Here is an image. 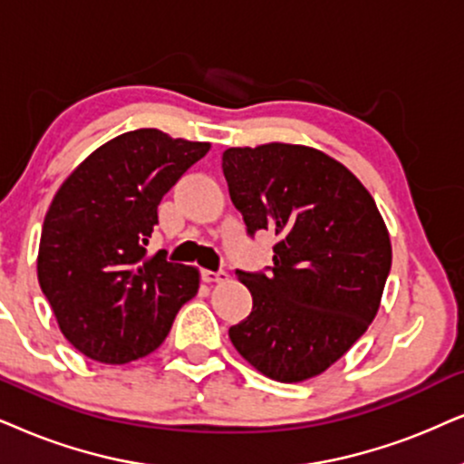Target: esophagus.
Returning <instances> with one entry per match:
<instances>
[{
	"instance_id": "34e87169",
	"label": "esophagus",
	"mask_w": 464,
	"mask_h": 464,
	"mask_svg": "<svg viewBox=\"0 0 464 464\" xmlns=\"http://www.w3.org/2000/svg\"><path fill=\"white\" fill-rule=\"evenodd\" d=\"M203 280H205V283H209V285H212V283H227L228 274L222 272V269H220V272H209V269H205Z\"/></svg>"
}]
</instances>
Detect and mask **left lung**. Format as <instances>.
<instances>
[{
	"label": "left lung",
	"mask_w": 464,
	"mask_h": 464,
	"mask_svg": "<svg viewBox=\"0 0 464 464\" xmlns=\"http://www.w3.org/2000/svg\"><path fill=\"white\" fill-rule=\"evenodd\" d=\"M222 171L250 236L278 237L267 276L237 269L252 293V313L228 338L269 379L319 377L360 340L381 306L392 267L383 216L343 162L308 145L228 148Z\"/></svg>",
	"instance_id": "1"
}]
</instances>
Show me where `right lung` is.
I'll use <instances>...</instances> for the list:
<instances>
[{"mask_svg":"<svg viewBox=\"0 0 464 464\" xmlns=\"http://www.w3.org/2000/svg\"><path fill=\"white\" fill-rule=\"evenodd\" d=\"M203 140L139 128L93 150L63 179L44 216L38 283L76 351L101 363L150 355L198 291L197 267L148 255L158 205Z\"/></svg>","mask_w":464,"mask_h":464,"instance_id":"add662e5","label":"right lung"}]
</instances>
